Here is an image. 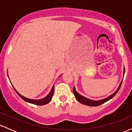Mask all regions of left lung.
I'll list each match as a JSON object with an SVG mask.
<instances>
[{"label":"left lung","instance_id":"1","mask_svg":"<svg viewBox=\"0 0 132 132\" xmlns=\"http://www.w3.org/2000/svg\"><path fill=\"white\" fill-rule=\"evenodd\" d=\"M124 74H125V68H123V76H124ZM122 81H123V79L122 80L121 82L120 83V84H119V87H118L116 91L113 92L112 94L110 95L109 96L107 97L106 98H104V99H101V100H97V101H95V100H92V99H88V98H87V97H86L83 96V95H82L80 94H79L78 92H77L76 90L75 87H73V93L75 95V97H76V99L77 101H78V102H79L80 103H81V104H84V105H86L92 106V107L99 106L100 105H101V104H103L104 103L106 102L107 101H109L110 99H111L112 98H113V97H114L115 95H116V94L117 93L118 91L119 90L120 88V86H121V84H122Z\"/></svg>","mask_w":132,"mask_h":132}]
</instances>
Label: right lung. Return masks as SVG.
Listing matches in <instances>:
<instances>
[{"label": "right lung", "mask_w": 132, "mask_h": 132, "mask_svg": "<svg viewBox=\"0 0 132 132\" xmlns=\"http://www.w3.org/2000/svg\"><path fill=\"white\" fill-rule=\"evenodd\" d=\"M61 76V75L59 77H60ZM12 84V83H11ZM12 87H13V89H14V90H15V92L17 93V94L19 95L20 97L23 100V101H25V102H28V103H30V104H35V105H45V104H48V103H49L51 101V99H52V97H53V93H54V85L53 86L52 88H51L50 92V93L48 94V95H46V97H45L44 98H42V99H29V98H27L26 97H24L23 95H21L19 93V92L17 91V90H16L15 89V87H13V85H12Z\"/></svg>", "instance_id": "right-lung-1"}]
</instances>
